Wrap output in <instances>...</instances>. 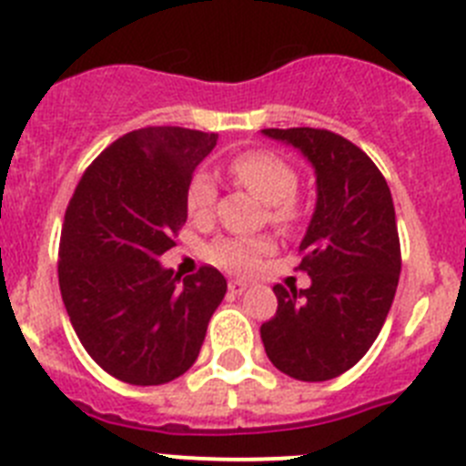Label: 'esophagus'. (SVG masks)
Listing matches in <instances>:
<instances>
[{"mask_svg":"<svg viewBox=\"0 0 466 466\" xmlns=\"http://www.w3.org/2000/svg\"><path fill=\"white\" fill-rule=\"evenodd\" d=\"M229 292H232V295H241V292H246L248 290V285L243 283V280H229Z\"/></svg>","mask_w":466,"mask_h":466,"instance_id":"obj_1","label":"esophagus"}]
</instances>
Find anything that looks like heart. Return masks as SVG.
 I'll return each instance as SVG.
<instances>
[{
	"label": "heart",
	"mask_w": 466,
	"mask_h": 466,
	"mask_svg": "<svg viewBox=\"0 0 466 466\" xmlns=\"http://www.w3.org/2000/svg\"><path fill=\"white\" fill-rule=\"evenodd\" d=\"M229 174L241 187L262 199L269 208V220L276 228L290 229L299 218V204L295 195L299 187V174L290 162L271 150H246L232 157ZM216 183L207 171H197L187 183L186 208L197 223H204L216 208ZM274 248L267 237H220L208 246L207 255L213 264L234 274H248L258 267L259 258Z\"/></svg>",
	"instance_id": "b5f03b06"
}]
</instances>
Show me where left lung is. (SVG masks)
Instances as JSON below:
<instances>
[{
  "mask_svg": "<svg viewBox=\"0 0 466 466\" xmlns=\"http://www.w3.org/2000/svg\"><path fill=\"white\" fill-rule=\"evenodd\" d=\"M316 169L318 202L299 243L306 290L274 285L279 309L259 327L267 358L297 380H329L364 358L395 299L401 271L392 195L379 167L341 134L262 129Z\"/></svg>",
  "mask_w": 466,
  "mask_h": 466,
  "instance_id": "8db88e82",
  "label": "left lung"
}]
</instances>
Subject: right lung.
Instances as JSON below:
<instances>
[{"mask_svg": "<svg viewBox=\"0 0 466 466\" xmlns=\"http://www.w3.org/2000/svg\"><path fill=\"white\" fill-rule=\"evenodd\" d=\"M218 134L144 127L86 169L65 213L57 279L69 320L95 362L129 385L186 374L228 280L181 276L157 259L186 225V190Z\"/></svg>", "mask_w": 466, "mask_h": 466, "instance_id": "add662e5", "label": "right lung"}]
</instances>
